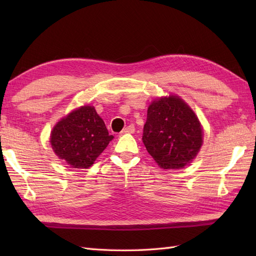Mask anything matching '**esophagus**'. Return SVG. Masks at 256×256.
I'll list each match as a JSON object with an SVG mask.
<instances>
[{
	"instance_id": "obj_1",
	"label": "esophagus",
	"mask_w": 256,
	"mask_h": 256,
	"mask_svg": "<svg viewBox=\"0 0 256 256\" xmlns=\"http://www.w3.org/2000/svg\"><path fill=\"white\" fill-rule=\"evenodd\" d=\"M135 132V126H134V125L133 124H130L128 125V126H126V128H123L122 130V134H132V133H134Z\"/></svg>"
}]
</instances>
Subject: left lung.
Segmentation results:
<instances>
[{"label":"left lung","instance_id":"8db88e82","mask_svg":"<svg viewBox=\"0 0 256 256\" xmlns=\"http://www.w3.org/2000/svg\"><path fill=\"white\" fill-rule=\"evenodd\" d=\"M143 143L160 167L182 168L202 144V128L192 108L178 96L162 98L148 106Z\"/></svg>","mask_w":256,"mask_h":256}]
</instances>
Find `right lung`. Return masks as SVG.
<instances>
[{
	"instance_id": "right-lung-1",
	"label": "right lung",
	"mask_w": 256,
	"mask_h": 256,
	"mask_svg": "<svg viewBox=\"0 0 256 256\" xmlns=\"http://www.w3.org/2000/svg\"><path fill=\"white\" fill-rule=\"evenodd\" d=\"M112 138L94 108L86 106L72 111L56 124L50 143L56 155L68 165L88 168Z\"/></svg>"
}]
</instances>
